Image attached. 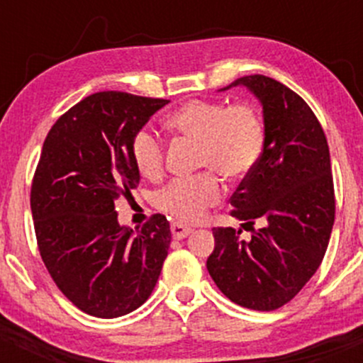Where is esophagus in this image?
I'll return each instance as SVG.
<instances>
[{
	"mask_svg": "<svg viewBox=\"0 0 363 363\" xmlns=\"http://www.w3.org/2000/svg\"><path fill=\"white\" fill-rule=\"evenodd\" d=\"M170 230H172V237L174 239H184L193 232V228L187 227V225H182V223H172L170 225Z\"/></svg>",
	"mask_w": 363,
	"mask_h": 363,
	"instance_id": "34e87169",
	"label": "esophagus"
}]
</instances>
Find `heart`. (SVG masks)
<instances>
[{
  "label": "heart",
  "mask_w": 363,
  "mask_h": 363,
  "mask_svg": "<svg viewBox=\"0 0 363 363\" xmlns=\"http://www.w3.org/2000/svg\"><path fill=\"white\" fill-rule=\"evenodd\" d=\"M165 126L174 135L198 141V165L211 170L194 177H179L157 191L155 206L184 223L199 222L208 208L218 205L227 179H242L259 164L266 148V128L261 114L249 104L227 106L194 99L170 112ZM131 157L143 177L157 179L164 170L165 145L150 128L136 131Z\"/></svg>",
  "instance_id": "1"
}]
</instances>
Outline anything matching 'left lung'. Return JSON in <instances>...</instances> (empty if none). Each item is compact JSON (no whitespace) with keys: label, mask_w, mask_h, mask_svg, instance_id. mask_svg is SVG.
<instances>
[{"label":"left lung","mask_w":363,"mask_h":363,"mask_svg":"<svg viewBox=\"0 0 363 363\" xmlns=\"http://www.w3.org/2000/svg\"><path fill=\"white\" fill-rule=\"evenodd\" d=\"M244 85L259 99L266 148L259 164L230 198L232 216L254 225L251 240L240 230L215 227L210 277L237 306L274 311L289 303L318 272L335 223V186L323 126L301 95L283 83L249 74Z\"/></svg>","instance_id":"1"}]
</instances>
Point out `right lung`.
Wrapping results in <instances>:
<instances>
[{"label":"right lung","instance_id":"add662e5","mask_svg":"<svg viewBox=\"0 0 363 363\" xmlns=\"http://www.w3.org/2000/svg\"><path fill=\"white\" fill-rule=\"evenodd\" d=\"M165 99L97 91L66 111L45 136L30 187L37 247L65 297L112 319L150 297L167 257L170 225L157 213L138 232L119 227L116 203L140 172L131 141Z\"/></svg>","mask_w":363,"mask_h":363}]
</instances>
